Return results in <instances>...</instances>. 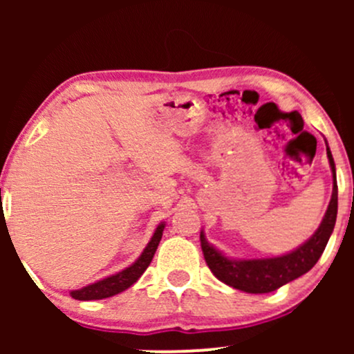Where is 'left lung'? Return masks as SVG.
<instances>
[{"instance_id": "obj_1", "label": "left lung", "mask_w": 354, "mask_h": 354, "mask_svg": "<svg viewBox=\"0 0 354 354\" xmlns=\"http://www.w3.org/2000/svg\"><path fill=\"white\" fill-rule=\"evenodd\" d=\"M326 154L330 160L333 173V194L331 201L324 213L323 221L315 234L296 248L291 253L274 256V258H253V259H233L218 251L213 245L206 241L205 233L201 231V250L208 263L211 273L219 281L236 288L245 293H271L283 284L293 281L311 270L323 254L328 245L333 230H335L336 214H338V185H336V168L333 161V154L326 145Z\"/></svg>"}]
</instances>
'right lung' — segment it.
Wrapping results in <instances>:
<instances>
[{
  "label": "right lung",
  "instance_id": "1",
  "mask_svg": "<svg viewBox=\"0 0 354 354\" xmlns=\"http://www.w3.org/2000/svg\"><path fill=\"white\" fill-rule=\"evenodd\" d=\"M163 230L165 223L158 225V228L154 230L153 236L149 239L148 245H146L143 253L140 254V258H138L131 266L124 268L120 273L100 279V281L88 284V286L81 288V290L71 291L70 295L75 299H80V301H89V299L109 298V296H115L118 293H121V291L128 290L131 284H135L138 279H140V276L145 273L146 268L151 263L153 256L158 250V245H160L161 241V236H163Z\"/></svg>",
  "mask_w": 354,
  "mask_h": 354
}]
</instances>
